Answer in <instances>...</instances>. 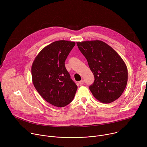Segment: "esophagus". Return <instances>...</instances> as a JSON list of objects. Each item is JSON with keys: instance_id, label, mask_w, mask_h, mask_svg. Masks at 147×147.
Segmentation results:
<instances>
[{"instance_id": "esophagus-1", "label": "esophagus", "mask_w": 147, "mask_h": 147, "mask_svg": "<svg viewBox=\"0 0 147 147\" xmlns=\"http://www.w3.org/2000/svg\"><path fill=\"white\" fill-rule=\"evenodd\" d=\"M79 84H80V85H82L83 84H84V80L82 79L81 81H79Z\"/></svg>"}]
</instances>
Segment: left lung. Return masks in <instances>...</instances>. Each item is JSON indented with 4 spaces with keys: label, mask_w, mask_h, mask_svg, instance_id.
Returning <instances> with one entry per match:
<instances>
[{
    "label": "left lung",
    "mask_w": 147,
    "mask_h": 147,
    "mask_svg": "<svg viewBox=\"0 0 147 147\" xmlns=\"http://www.w3.org/2000/svg\"><path fill=\"white\" fill-rule=\"evenodd\" d=\"M78 49L87 59L95 80L90 86L94 96L109 103L118 99L127 86L128 71L120 55L99 40L77 42Z\"/></svg>",
    "instance_id": "left-lung-1"
}]
</instances>
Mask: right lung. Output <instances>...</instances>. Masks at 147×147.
Wrapping results in <instances>:
<instances>
[{
    "mask_svg": "<svg viewBox=\"0 0 147 147\" xmlns=\"http://www.w3.org/2000/svg\"><path fill=\"white\" fill-rule=\"evenodd\" d=\"M76 44L60 40L42 49L31 67L33 84L46 101L57 107H64L73 99L77 86L71 79L65 61Z\"/></svg>",
    "mask_w": 147,
    "mask_h": 147,
    "instance_id": "obj_1",
    "label": "right lung"
}]
</instances>
